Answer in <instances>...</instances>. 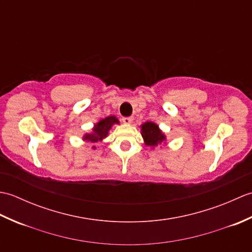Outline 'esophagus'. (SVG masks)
<instances>
[{
    "mask_svg": "<svg viewBox=\"0 0 252 252\" xmlns=\"http://www.w3.org/2000/svg\"><path fill=\"white\" fill-rule=\"evenodd\" d=\"M122 121L123 123H126V125H130V123L133 122V117H123Z\"/></svg>",
    "mask_w": 252,
    "mask_h": 252,
    "instance_id": "esophagus-1",
    "label": "esophagus"
}]
</instances>
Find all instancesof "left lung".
I'll return each instance as SVG.
<instances>
[{"label": "left lung", "instance_id": "left-lung-1", "mask_svg": "<svg viewBox=\"0 0 252 252\" xmlns=\"http://www.w3.org/2000/svg\"><path fill=\"white\" fill-rule=\"evenodd\" d=\"M141 134L145 142V145L156 147L165 141V135L159 129L156 123L147 121L141 126Z\"/></svg>", "mask_w": 252, "mask_h": 252}]
</instances>
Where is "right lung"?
<instances>
[{
	"label": "right lung",
	"instance_id": "right-lung-1",
	"mask_svg": "<svg viewBox=\"0 0 252 252\" xmlns=\"http://www.w3.org/2000/svg\"><path fill=\"white\" fill-rule=\"evenodd\" d=\"M119 125V120L117 119L115 116H109L106 117L105 119H101L94 126L92 133H89V134H85L83 136L84 141H88L91 143H97L101 140H104L105 137L108 135V132L111 129V126L114 125ZM95 149V146H93Z\"/></svg>",
	"mask_w": 252,
	"mask_h": 252
}]
</instances>
